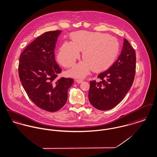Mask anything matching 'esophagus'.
<instances>
[{
  "instance_id": "obj_1",
  "label": "esophagus",
  "mask_w": 157,
  "mask_h": 157,
  "mask_svg": "<svg viewBox=\"0 0 157 157\" xmlns=\"http://www.w3.org/2000/svg\"><path fill=\"white\" fill-rule=\"evenodd\" d=\"M76 82L78 84H80L83 82V80L82 79H76Z\"/></svg>"
}]
</instances>
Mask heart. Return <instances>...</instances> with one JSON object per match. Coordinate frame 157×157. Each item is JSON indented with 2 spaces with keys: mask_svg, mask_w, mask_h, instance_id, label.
Wrapping results in <instances>:
<instances>
[{
  "mask_svg": "<svg viewBox=\"0 0 157 157\" xmlns=\"http://www.w3.org/2000/svg\"><path fill=\"white\" fill-rule=\"evenodd\" d=\"M72 42L65 41L61 46L57 55L60 64L70 67L80 57L82 52L84 59L69 71V75L76 78H83L91 69L103 70L108 67L116 59L119 51L117 40L102 33L79 31L73 33Z\"/></svg>",
  "mask_w": 157,
  "mask_h": 157,
  "instance_id": "heart-1",
  "label": "heart"
}]
</instances>
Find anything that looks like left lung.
Returning <instances> with one entry per match:
<instances>
[{
	"instance_id": "8db88e82",
	"label": "left lung",
	"mask_w": 157,
	"mask_h": 157,
	"mask_svg": "<svg viewBox=\"0 0 157 157\" xmlns=\"http://www.w3.org/2000/svg\"><path fill=\"white\" fill-rule=\"evenodd\" d=\"M136 55L124 38L122 52L115 63L98 76L99 82L90 81L88 99L99 110H108L119 104L132 85L136 68Z\"/></svg>"
}]
</instances>
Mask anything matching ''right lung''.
<instances>
[{
  "label": "right lung",
  "mask_w": 157,
  "mask_h": 157,
  "mask_svg": "<svg viewBox=\"0 0 157 157\" xmlns=\"http://www.w3.org/2000/svg\"><path fill=\"white\" fill-rule=\"evenodd\" d=\"M61 31L44 33L30 43L20 56L18 75L29 99L42 109L55 112L66 104L71 78L56 80L61 69L54 50Z\"/></svg>",
  "instance_id": "1"
}]
</instances>
